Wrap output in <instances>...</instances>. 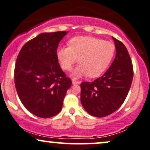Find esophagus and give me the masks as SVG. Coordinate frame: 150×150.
Here are the masks:
<instances>
[{"label": "esophagus", "mask_w": 150, "mask_h": 150, "mask_svg": "<svg viewBox=\"0 0 150 150\" xmlns=\"http://www.w3.org/2000/svg\"><path fill=\"white\" fill-rule=\"evenodd\" d=\"M72 83H73V84H80L81 81H76V80H73V81H72Z\"/></svg>", "instance_id": "esophagus-1"}]
</instances>
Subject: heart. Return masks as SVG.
<instances>
[{"label":"heart","instance_id":"b5f03b06","mask_svg":"<svg viewBox=\"0 0 150 150\" xmlns=\"http://www.w3.org/2000/svg\"><path fill=\"white\" fill-rule=\"evenodd\" d=\"M69 43L70 46L58 48L57 57L61 67L66 71H71L79 58L80 64L72 74L74 78L85 75L91 78L100 76L114 57V44L99 38L78 36L71 39Z\"/></svg>","mask_w":150,"mask_h":150}]
</instances>
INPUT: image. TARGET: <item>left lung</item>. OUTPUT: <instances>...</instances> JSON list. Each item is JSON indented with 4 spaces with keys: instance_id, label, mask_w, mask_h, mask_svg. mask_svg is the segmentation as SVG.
I'll return each mask as SVG.
<instances>
[{
    "instance_id": "1",
    "label": "left lung",
    "mask_w": 150,
    "mask_h": 150,
    "mask_svg": "<svg viewBox=\"0 0 150 150\" xmlns=\"http://www.w3.org/2000/svg\"><path fill=\"white\" fill-rule=\"evenodd\" d=\"M116 55L107 71L92 82L81 83V102L93 116L102 117L115 112L126 99L134 77V69L127 49L113 37Z\"/></svg>"
}]
</instances>
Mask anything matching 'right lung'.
<instances>
[{
    "mask_svg": "<svg viewBox=\"0 0 150 150\" xmlns=\"http://www.w3.org/2000/svg\"><path fill=\"white\" fill-rule=\"evenodd\" d=\"M66 32L41 33L21 49L14 68L17 93L30 113L43 118L61 111L72 81L62 71L57 49Z\"/></svg>",
    "mask_w": 150,
    "mask_h": 150,
    "instance_id": "right-lung-1",
    "label": "right lung"
}]
</instances>
